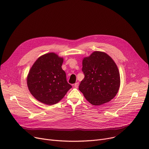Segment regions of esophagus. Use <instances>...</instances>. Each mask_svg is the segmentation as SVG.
Masks as SVG:
<instances>
[{
  "instance_id": "esophagus-1",
  "label": "esophagus",
  "mask_w": 149,
  "mask_h": 149,
  "mask_svg": "<svg viewBox=\"0 0 149 149\" xmlns=\"http://www.w3.org/2000/svg\"><path fill=\"white\" fill-rule=\"evenodd\" d=\"M78 86H79V83H78V82H77V83H76L74 84V87H76V88H78Z\"/></svg>"
}]
</instances>
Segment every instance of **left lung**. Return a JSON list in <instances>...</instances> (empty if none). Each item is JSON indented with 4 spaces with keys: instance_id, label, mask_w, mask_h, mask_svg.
<instances>
[{
    "instance_id": "1",
    "label": "left lung",
    "mask_w": 149,
    "mask_h": 149,
    "mask_svg": "<svg viewBox=\"0 0 149 149\" xmlns=\"http://www.w3.org/2000/svg\"><path fill=\"white\" fill-rule=\"evenodd\" d=\"M84 78L79 90L93 105L110 102L117 95L120 85V73L113 59L107 53L95 51L83 59Z\"/></svg>"
}]
</instances>
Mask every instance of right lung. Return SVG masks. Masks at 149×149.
<instances>
[{
    "label": "right lung",
    "instance_id": "obj_1",
    "mask_svg": "<svg viewBox=\"0 0 149 149\" xmlns=\"http://www.w3.org/2000/svg\"><path fill=\"white\" fill-rule=\"evenodd\" d=\"M63 58L51 52L34 62L27 77L29 92L38 101L52 105L62 100L72 86L62 68Z\"/></svg>",
    "mask_w": 149,
    "mask_h": 149
}]
</instances>
